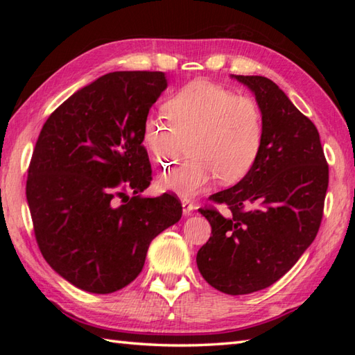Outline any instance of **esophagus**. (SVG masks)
I'll use <instances>...</instances> for the list:
<instances>
[{
	"mask_svg": "<svg viewBox=\"0 0 355 355\" xmlns=\"http://www.w3.org/2000/svg\"><path fill=\"white\" fill-rule=\"evenodd\" d=\"M182 206H183V214H184L186 216L192 215L195 206H193V202H192L191 200H183V201H182Z\"/></svg>",
	"mask_w": 355,
	"mask_h": 355,
	"instance_id": "esophagus-1",
	"label": "esophagus"
}]
</instances>
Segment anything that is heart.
I'll use <instances>...</instances> for the list:
<instances>
[{
	"instance_id": "heart-1",
	"label": "heart",
	"mask_w": 355,
	"mask_h": 355,
	"mask_svg": "<svg viewBox=\"0 0 355 355\" xmlns=\"http://www.w3.org/2000/svg\"><path fill=\"white\" fill-rule=\"evenodd\" d=\"M169 123L149 114L141 137L160 168L175 163L186 150L191 158L158 178L163 191L191 198L214 180L232 184L258 162L263 140L259 105L248 96L210 80H192L163 103Z\"/></svg>"
}]
</instances>
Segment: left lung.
Returning <instances> with one entry per match:
<instances>
[{"label": "left lung", "instance_id": "1", "mask_svg": "<svg viewBox=\"0 0 355 355\" xmlns=\"http://www.w3.org/2000/svg\"><path fill=\"white\" fill-rule=\"evenodd\" d=\"M256 96L263 140L258 162L238 184L210 195L225 205L200 209L212 235L197 254L202 277L238 296L279 281L318 235L329 169L319 131L273 80L233 76Z\"/></svg>", "mask_w": 355, "mask_h": 355}]
</instances>
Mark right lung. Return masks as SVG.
<instances>
[{
	"instance_id": "right-lung-1",
	"label": "right lung",
	"mask_w": 355,
	"mask_h": 355,
	"mask_svg": "<svg viewBox=\"0 0 355 355\" xmlns=\"http://www.w3.org/2000/svg\"><path fill=\"white\" fill-rule=\"evenodd\" d=\"M166 87L162 71L105 74L59 105L36 140L26 184L36 243L80 290L131 284L150 241L182 218L173 195H140L153 180L143 120Z\"/></svg>"
}]
</instances>
